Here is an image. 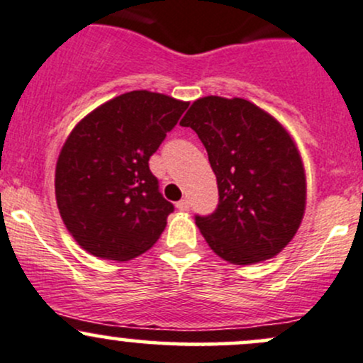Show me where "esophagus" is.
Instances as JSON below:
<instances>
[{"label": "esophagus", "instance_id": "obj_1", "mask_svg": "<svg viewBox=\"0 0 363 363\" xmlns=\"http://www.w3.org/2000/svg\"><path fill=\"white\" fill-rule=\"evenodd\" d=\"M175 206H177V210H181V212H188L189 210V201L188 200H181L175 203Z\"/></svg>", "mask_w": 363, "mask_h": 363}]
</instances>
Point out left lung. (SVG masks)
<instances>
[{
  "instance_id": "obj_1",
  "label": "left lung",
  "mask_w": 363,
  "mask_h": 363,
  "mask_svg": "<svg viewBox=\"0 0 363 363\" xmlns=\"http://www.w3.org/2000/svg\"><path fill=\"white\" fill-rule=\"evenodd\" d=\"M181 125L201 139L217 177V210L196 217L215 255L252 265L281 253L306 206L303 160L289 130L248 99L222 96L198 98Z\"/></svg>"
}]
</instances>
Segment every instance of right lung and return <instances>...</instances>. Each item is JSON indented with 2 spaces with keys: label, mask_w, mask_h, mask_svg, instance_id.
Instances as JSON below:
<instances>
[{
  "label": "right lung",
  "mask_w": 363,
  "mask_h": 363,
  "mask_svg": "<svg viewBox=\"0 0 363 363\" xmlns=\"http://www.w3.org/2000/svg\"><path fill=\"white\" fill-rule=\"evenodd\" d=\"M189 103L139 89L108 99L72 129L55 169L60 217L77 245L127 262L162 236L172 203L148 160Z\"/></svg>",
  "instance_id": "1"
}]
</instances>
